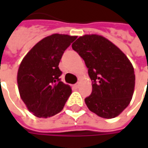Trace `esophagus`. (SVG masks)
Masks as SVG:
<instances>
[{"label": "esophagus", "mask_w": 148, "mask_h": 148, "mask_svg": "<svg viewBox=\"0 0 148 148\" xmlns=\"http://www.w3.org/2000/svg\"><path fill=\"white\" fill-rule=\"evenodd\" d=\"M74 88H76V89H77V88L79 87V83H76V84H75V85H74Z\"/></svg>", "instance_id": "esophagus-1"}]
</instances>
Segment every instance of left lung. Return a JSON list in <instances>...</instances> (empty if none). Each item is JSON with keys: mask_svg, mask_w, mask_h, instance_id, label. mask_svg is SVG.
Returning a JSON list of instances; mask_svg holds the SVG:
<instances>
[{"mask_svg": "<svg viewBox=\"0 0 148 148\" xmlns=\"http://www.w3.org/2000/svg\"><path fill=\"white\" fill-rule=\"evenodd\" d=\"M88 68L92 93L85 99L88 109L101 117L117 116L129 105L135 88V72L127 56L109 39L85 35L72 44Z\"/></svg>", "mask_w": 148, "mask_h": 148, "instance_id": "left-lung-1", "label": "left lung"}]
</instances>
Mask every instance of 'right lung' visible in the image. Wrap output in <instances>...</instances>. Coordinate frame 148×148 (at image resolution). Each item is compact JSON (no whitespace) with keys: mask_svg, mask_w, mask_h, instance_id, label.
Returning a JSON list of instances; mask_svg holds the SVG:
<instances>
[{"mask_svg":"<svg viewBox=\"0 0 148 148\" xmlns=\"http://www.w3.org/2000/svg\"><path fill=\"white\" fill-rule=\"evenodd\" d=\"M77 36L53 34L37 42L21 62L17 73L18 89L27 109L39 118L61 112L71 88L60 79L58 68L64 51Z\"/></svg>","mask_w":148,"mask_h":148,"instance_id":"1","label":"right lung"}]
</instances>
